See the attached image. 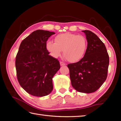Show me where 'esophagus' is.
I'll return each mask as SVG.
<instances>
[{"mask_svg":"<svg viewBox=\"0 0 121 121\" xmlns=\"http://www.w3.org/2000/svg\"><path fill=\"white\" fill-rule=\"evenodd\" d=\"M60 65L61 66H63V65H66L65 63L63 62H62V61H61V62H60Z\"/></svg>","mask_w":121,"mask_h":121,"instance_id":"obj_1","label":"esophagus"}]
</instances>
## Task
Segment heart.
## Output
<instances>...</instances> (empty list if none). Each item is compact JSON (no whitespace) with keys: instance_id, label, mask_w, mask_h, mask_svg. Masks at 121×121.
Masks as SVG:
<instances>
[{"instance_id":"1","label":"heart","mask_w":121,"mask_h":121,"mask_svg":"<svg viewBox=\"0 0 121 121\" xmlns=\"http://www.w3.org/2000/svg\"><path fill=\"white\" fill-rule=\"evenodd\" d=\"M87 47L85 37L70 33L58 34L54 38V43H46V49L53 57L58 58L63 50L64 57L70 62L80 61L85 54Z\"/></svg>"}]
</instances>
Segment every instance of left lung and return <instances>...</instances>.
Here are the masks:
<instances>
[{"label": "left lung", "mask_w": 121, "mask_h": 121, "mask_svg": "<svg viewBox=\"0 0 121 121\" xmlns=\"http://www.w3.org/2000/svg\"><path fill=\"white\" fill-rule=\"evenodd\" d=\"M82 32L88 43L85 54L68 67L72 86L77 91L88 94L97 91L106 80L109 56L104 43L95 33L89 30Z\"/></svg>", "instance_id": "left-lung-1"}]
</instances>
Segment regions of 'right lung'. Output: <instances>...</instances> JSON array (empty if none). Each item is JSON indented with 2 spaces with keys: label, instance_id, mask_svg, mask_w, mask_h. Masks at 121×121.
Segmentation results:
<instances>
[{
  "label": "right lung",
  "instance_id": "obj_1",
  "mask_svg": "<svg viewBox=\"0 0 121 121\" xmlns=\"http://www.w3.org/2000/svg\"><path fill=\"white\" fill-rule=\"evenodd\" d=\"M54 32L38 30L22 40L15 58L18 82L27 93L47 96L53 89L52 78L60 69L57 59L49 55L46 43Z\"/></svg>",
  "mask_w": 121,
  "mask_h": 121
}]
</instances>
